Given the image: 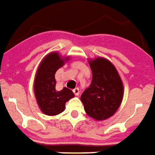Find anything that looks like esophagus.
Returning <instances> with one entry per match:
<instances>
[{"label":"esophagus","mask_w":155,"mask_h":155,"mask_svg":"<svg viewBox=\"0 0 155 155\" xmlns=\"http://www.w3.org/2000/svg\"><path fill=\"white\" fill-rule=\"evenodd\" d=\"M73 91V93L75 94L76 96H78L79 95V93H80V90L78 87H76V88H74V89L72 90Z\"/></svg>","instance_id":"1"}]
</instances>
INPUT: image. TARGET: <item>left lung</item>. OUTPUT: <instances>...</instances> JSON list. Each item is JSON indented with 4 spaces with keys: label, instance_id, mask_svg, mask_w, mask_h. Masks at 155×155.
<instances>
[{
    "label": "left lung",
    "instance_id": "obj_1",
    "mask_svg": "<svg viewBox=\"0 0 155 155\" xmlns=\"http://www.w3.org/2000/svg\"><path fill=\"white\" fill-rule=\"evenodd\" d=\"M92 83L81 95V101L88 116L104 120L118 110L124 87L117 70L109 61L99 58L90 61Z\"/></svg>",
    "mask_w": 155,
    "mask_h": 155
}]
</instances>
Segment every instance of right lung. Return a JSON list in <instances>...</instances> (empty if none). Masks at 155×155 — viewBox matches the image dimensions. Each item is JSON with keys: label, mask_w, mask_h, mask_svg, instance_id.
<instances>
[{"label": "right lung", "mask_w": 155, "mask_h": 155, "mask_svg": "<svg viewBox=\"0 0 155 155\" xmlns=\"http://www.w3.org/2000/svg\"><path fill=\"white\" fill-rule=\"evenodd\" d=\"M68 59V58H66ZM64 60L57 52H52L42 60L37 70L34 93L41 110L47 115L61 114L65 104L74 97L72 91L64 87L61 91L56 89V72L64 64Z\"/></svg>", "instance_id": "1"}]
</instances>
